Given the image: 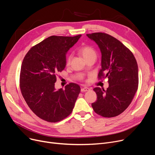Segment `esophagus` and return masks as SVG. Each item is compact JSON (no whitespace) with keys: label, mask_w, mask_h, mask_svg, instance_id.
Returning <instances> with one entry per match:
<instances>
[{"label":"esophagus","mask_w":155,"mask_h":155,"mask_svg":"<svg viewBox=\"0 0 155 155\" xmlns=\"http://www.w3.org/2000/svg\"><path fill=\"white\" fill-rule=\"evenodd\" d=\"M90 89L88 88V87H83V88L81 89V92H86V91H89Z\"/></svg>","instance_id":"esophagus-1"}]
</instances>
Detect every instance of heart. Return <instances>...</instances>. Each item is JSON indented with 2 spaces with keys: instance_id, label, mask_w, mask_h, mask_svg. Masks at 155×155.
Here are the masks:
<instances>
[{
  "instance_id": "obj_1",
  "label": "heart",
  "mask_w": 155,
  "mask_h": 155,
  "mask_svg": "<svg viewBox=\"0 0 155 155\" xmlns=\"http://www.w3.org/2000/svg\"><path fill=\"white\" fill-rule=\"evenodd\" d=\"M80 53L81 54L82 56L84 57V58L86 60L89 59L90 58H95L97 57V52L96 50L94 49L93 48L89 45H84L80 49ZM72 58V55H70L67 59V64H69L71 62V60Z\"/></svg>"
}]
</instances>
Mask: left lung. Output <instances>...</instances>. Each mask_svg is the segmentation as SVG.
<instances>
[{
	"label": "left lung",
	"mask_w": 155,
	"mask_h": 155,
	"mask_svg": "<svg viewBox=\"0 0 155 155\" xmlns=\"http://www.w3.org/2000/svg\"><path fill=\"white\" fill-rule=\"evenodd\" d=\"M101 52L99 78L108 79L106 91L96 87L97 101L92 107L98 115L111 118L119 115L130 105L137 91L138 66L132 52L118 40L107 33L87 34Z\"/></svg>",
	"instance_id": "1"
}]
</instances>
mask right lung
<instances>
[{"label": "right lung", "mask_w": 155, "mask_h": 155, "mask_svg": "<svg viewBox=\"0 0 155 155\" xmlns=\"http://www.w3.org/2000/svg\"><path fill=\"white\" fill-rule=\"evenodd\" d=\"M81 36H51L32 47L23 59L19 77L22 96L31 110L47 122L63 120L75 106L80 86L70 83L56 91L54 85L56 74L66 66V52Z\"/></svg>", "instance_id": "1"}]
</instances>
